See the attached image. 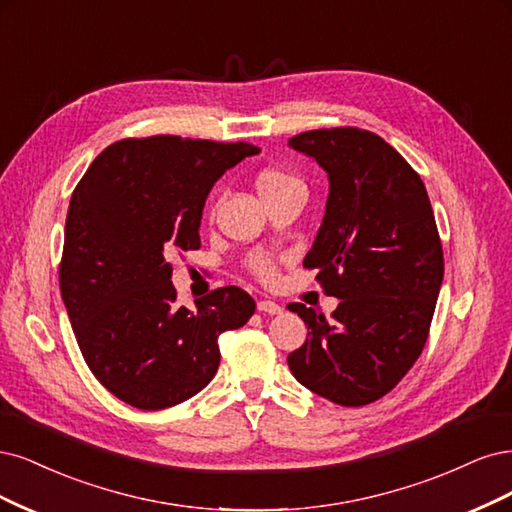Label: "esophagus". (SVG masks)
<instances>
[{
  "label": "esophagus",
  "mask_w": 512,
  "mask_h": 512,
  "mask_svg": "<svg viewBox=\"0 0 512 512\" xmlns=\"http://www.w3.org/2000/svg\"><path fill=\"white\" fill-rule=\"evenodd\" d=\"M257 310L259 312H266V315H280V312H283V308H280L276 302H272V300H261V302H257Z\"/></svg>",
  "instance_id": "esophagus-1"
}]
</instances>
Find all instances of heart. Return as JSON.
Listing matches in <instances>:
<instances>
[{"label": "heart", "mask_w": 512, "mask_h": 512, "mask_svg": "<svg viewBox=\"0 0 512 512\" xmlns=\"http://www.w3.org/2000/svg\"><path fill=\"white\" fill-rule=\"evenodd\" d=\"M255 189L261 195V200H268V197L280 195V193H289V191H302L304 193V183L302 180L280 168H266L261 170L255 178ZM249 268L261 276V278H270L274 274V263L268 255L263 253H255L249 259Z\"/></svg>", "instance_id": "1"}]
</instances>
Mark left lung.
<instances>
[{"label":"left lung","mask_w":512,"mask_h":512,"mask_svg":"<svg viewBox=\"0 0 512 512\" xmlns=\"http://www.w3.org/2000/svg\"><path fill=\"white\" fill-rule=\"evenodd\" d=\"M289 146L327 172L329 195L304 268H317L332 319L293 302L308 338L291 374L340 406L387 395L419 359L444 276V257L421 176L381 136L357 127L312 129Z\"/></svg>","instance_id":"8db88e82"}]
</instances>
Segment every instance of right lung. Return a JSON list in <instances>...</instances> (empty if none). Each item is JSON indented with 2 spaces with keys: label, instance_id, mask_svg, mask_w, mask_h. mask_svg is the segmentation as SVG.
<instances>
[{
  "label": "right lung",
  "instance_id": "1",
  "mask_svg": "<svg viewBox=\"0 0 512 512\" xmlns=\"http://www.w3.org/2000/svg\"><path fill=\"white\" fill-rule=\"evenodd\" d=\"M257 153L249 142L125 138L76 185L61 298L89 370L125 404L161 410L193 398L217 374L219 336L253 317L255 300L240 287L178 306L168 259L200 249L212 185Z\"/></svg>",
  "mask_w": 512,
  "mask_h": 512
}]
</instances>
